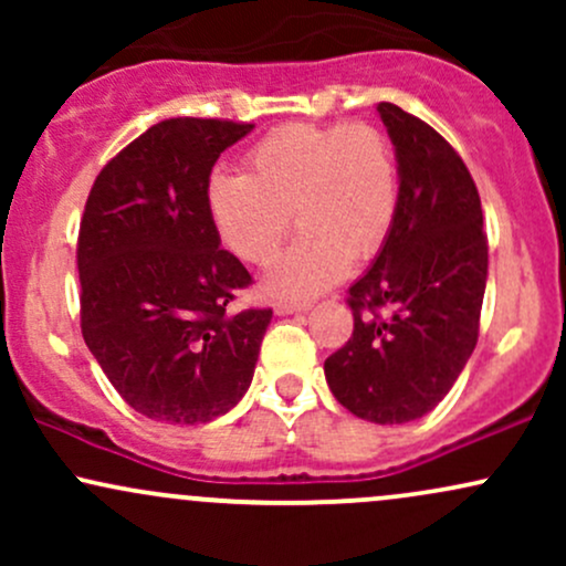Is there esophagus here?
<instances>
[{
  "label": "esophagus",
  "mask_w": 566,
  "mask_h": 566,
  "mask_svg": "<svg viewBox=\"0 0 566 566\" xmlns=\"http://www.w3.org/2000/svg\"><path fill=\"white\" fill-rule=\"evenodd\" d=\"M274 311H276V316H290V314H301V311H305V305H301V303H276Z\"/></svg>",
  "instance_id": "34e87169"
}]
</instances>
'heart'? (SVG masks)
<instances>
[{
  "label": "heart",
  "instance_id": "heart-1",
  "mask_svg": "<svg viewBox=\"0 0 566 566\" xmlns=\"http://www.w3.org/2000/svg\"><path fill=\"white\" fill-rule=\"evenodd\" d=\"M399 184L386 135L369 125H287L247 157V175L207 180V212L220 242L247 263L274 258L290 229L295 244L265 271L263 292L303 301L378 255L391 233Z\"/></svg>",
  "mask_w": 566,
  "mask_h": 566
}]
</instances>
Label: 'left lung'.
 I'll list each match as a JSON object with an SVG mask.
<instances>
[{"label":"left lung","instance_id":"left-lung-1","mask_svg":"<svg viewBox=\"0 0 566 566\" xmlns=\"http://www.w3.org/2000/svg\"><path fill=\"white\" fill-rule=\"evenodd\" d=\"M394 143L391 233L350 284L354 335L324 361L329 391L356 418L412 423L450 394L471 359L486 287L482 199L433 127L378 103Z\"/></svg>","mask_w":566,"mask_h":566}]
</instances>
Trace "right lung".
<instances>
[{
  "instance_id": "1",
  "label": "right lung",
  "mask_w": 566,
  "mask_h": 566,
  "mask_svg": "<svg viewBox=\"0 0 566 566\" xmlns=\"http://www.w3.org/2000/svg\"><path fill=\"white\" fill-rule=\"evenodd\" d=\"M252 127L159 122L103 167L84 205V343L122 399L157 423H210L255 373L271 308L231 314L252 279L220 250L207 212L212 167Z\"/></svg>"
}]
</instances>
